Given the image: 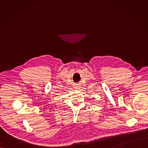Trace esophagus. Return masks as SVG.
<instances>
[{"mask_svg":"<svg viewBox=\"0 0 148 148\" xmlns=\"http://www.w3.org/2000/svg\"><path fill=\"white\" fill-rule=\"evenodd\" d=\"M75 87H76V89H79V88L78 86H75Z\"/></svg>","mask_w":148,"mask_h":148,"instance_id":"obj_1","label":"esophagus"}]
</instances>
